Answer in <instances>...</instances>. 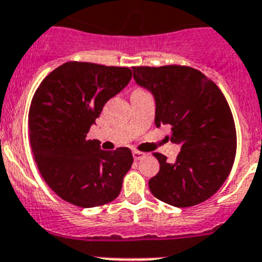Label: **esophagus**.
Segmentation results:
<instances>
[{"mask_svg": "<svg viewBox=\"0 0 262 262\" xmlns=\"http://www.w3.org/2000/svg\"><path fill=\"white\" fill-rule=\"evenodd\" d=\"M133 155H134V159L135 160H140L145 156L144 152H140V151H134Z\"/></svg>", "mask_w": 262, "mask_h": 262, "instance_id": "obj_1", "label": "esophagus"}]
</instances>
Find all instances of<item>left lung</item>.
<instances>
[{"label": "left lung", "instance_id": "1", "mask_svg": "<svg viewBox=\"0 0 262 262\" xmlns=\"http://www.w3.org/2000/svg\"><path fill=\"white\" fill-rule=\"evenodd\" d=\"M136 84L154 94L155 124L169 126L181 145L174 163L161 154L160 170L148 182L157 200L190 207L214 195L226 181L236 155L232 113L221 89L190 67H133Z\"/></svg>", "mask_w": 262, "mask_h": 262}]
</instances>
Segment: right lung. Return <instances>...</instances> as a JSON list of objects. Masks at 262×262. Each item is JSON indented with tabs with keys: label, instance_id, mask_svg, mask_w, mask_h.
I'll return each instance as SVG.
<instances>
[{
	"label": "right lung",
	"instance_id": "right-lung-1",
	"mask_svg": "<svg viewBox=\"0 0 262 262\" xmlns=\"http://www.w3.org/2000/svg\"><path fill=\"white\" fill-rule=\"evenodd\" d=\"M131 76L126 67L69 61L36 89L29 113L30 143L41 177L61 200L88 209L119 195L133 154L126 147L103 151L86 134Z\"/></svg>",
	"mask_w": 262,
	"mask_h": 262
}]
</instances>
